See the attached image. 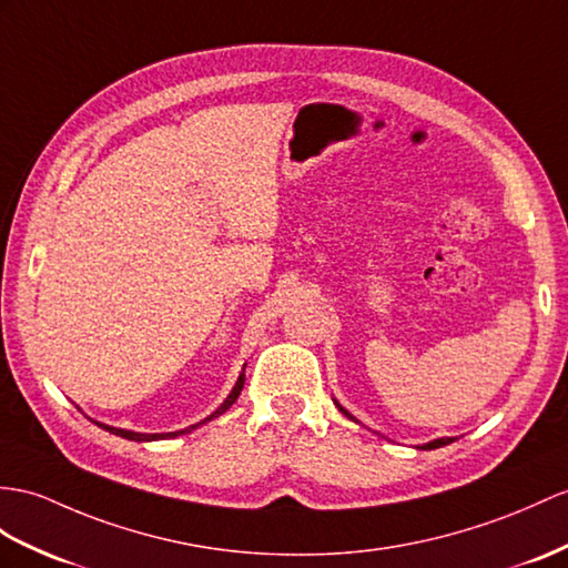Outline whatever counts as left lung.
Segmentation results:
<instances>
[{
    "label": "left lung",
    "mask_w": 568,
    "mask_h": 568,
    "mask_svg": "<svg viewBox=\"0 0 568 568\" xmlns=\"http://www.w3.org/2000/svg\"><path fill=\"white\" fill-rule=\"evenodd\" d=\"M342 409V407H339ZM344 412V409H342ZM347 414V412H344ZM347 417L352 419V414H347ZM448 444H453V438H436V440H432V444H426L424 446V450H432V448H440V446H448Z\"/></svg>",
    "instance_id": "1"
}]
</instances>
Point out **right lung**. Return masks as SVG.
<instances>
[{"mask_svg": "<svg viewBox=\"0 0 568 568\" xmlns=\"http://www.w3.org/2000/svg\"><path fill=\"white\" fill-rule=\"evenodd\" d=\"M243 383H245V373H241V378H239V383H236V388L231 390V395L226 397V403L221 405L212 417H206L204 422H210V419H214V417H219V414H224L233 403H236L239 399V395H241V390H243ZM99 424V422H95ZM99 426H103L105 432H110V434H115V436H122V438H128V440H159V438H173V436H180V434H185V432H192V428L195 426H200V424H195V426H190V428H183V432H173V434H134V432H124V428H113V426H105V424H99Z\"/></svg>", "mask_w": 568, "mask_h": 568, "instance_id": "1", "label": "right lung"}]
</instances>
